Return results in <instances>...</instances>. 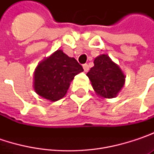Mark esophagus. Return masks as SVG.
<instances>
[{"instance_id":"1","label":"esophagus","mask_w":154,"mask_h":154,"mask_svg":"<svg viewBox=\"0 0 154 154\" xmlns=\"http://www.w3.org/2000/svg\"><path fill=\"white\" fill-rule=\"evenodd\" d=\"M83 69H84V71L85 72H87L89 70V66L87 64H84L83 65Z\"/></svg>"}]
</instances>
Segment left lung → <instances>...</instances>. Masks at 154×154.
<instances>
[{
  "label": "left lung",
  "mask_w": 154,
  "mask_h": 154,
  "mask_svg": "<svg viewBox=\"0 0 154 154\" xmlns=\"http://www.w3.org/2000/svg\"><path fill=\"white\" fill-rule=\"evenodd\" d=\"M94 66L86 74L97 95L110 99L116 97L125 85L126 76L118 64L107 54H102L94 60Z\"/></svg>",
  "instance_id": "1"
}]
</instances>
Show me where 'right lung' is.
I'll return each instance as SVG.
<instances>
[{
	"label": "right lung",
	"instance_id": "right-lung-1",
	"mask_svg": "<svg viewBox=\"0 0 154 154\" xmlns=\"http://www.w3.org/2000/svg\"><path fill=\"white\" fill-rule=\"evenodd\" d=\"M84 71L74 58L57 50L42 60L34 72V89L41 97L56 102L65 96L71 81Z\"/></svg>",
	"mask_w": 154,
	"mask_h": 154
}]
</instances>
